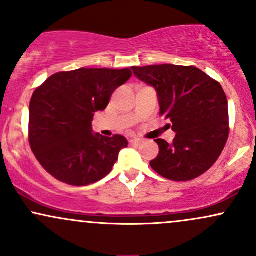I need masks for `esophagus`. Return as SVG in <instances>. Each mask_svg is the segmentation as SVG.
I'll use <instances>...</instances> for the list:
<instances>
[{
  "mask_svg": "<svg viewBox=\"0 0 256 256\" xmlns=\"http://www.w3.org/2000/svg\"><path fill=\"white\" fill-rule=\"evenodd\" d=\"M130 143H131V144L138 146V144H140V138H136V137H134V138H131V140H130Z\"/></svg>",
  "mask_w": 256,
  "mask_h": 256,
  "instance_id": "1",
  "label": "esophagus"
}]
</instances>
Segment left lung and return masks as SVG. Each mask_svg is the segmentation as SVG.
I'll return each instance as SVG.
<instances>
[{"label":"left lung","mask_w":256,"mask_h":256,"mask_svg":"<svg viewBox=\"0 0 256 256\" xmlns=\"http://www.w3.org/2000/svg\"><path fill=\"white\" fill-rule=\"evenodd\" d=\"M134 74L158 92L161 116L171 120L176 137L155 140L150 161L158 174L176 182L198 178L214 165L228 137V98L222 85L194 66L132 67Z\"/></svg>","instance_id":"left-lung-1"}]
</instances>
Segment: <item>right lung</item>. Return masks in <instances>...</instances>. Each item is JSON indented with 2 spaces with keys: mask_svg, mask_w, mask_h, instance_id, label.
<instances>
[{
  "mask_svg": "<svg viewBox=\"0 0 256 256\" xmlns=\"http://www.w3.org/2000/svg\"><path fill=\"white\" fill-rule=\"evenodd\" d=\"M131 76L130 68H79L55 73L34 90L28 142L49 174L66 184L85 186L112 171L128 140L120 134H92L91 122Z\"/></svg>",
  "mask_w": 256,
  "mask_h": 256,
  "instance_id": "1",
  "label": "right lung"
}]
</instances>
